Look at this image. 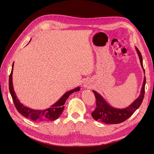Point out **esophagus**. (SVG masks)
<instances>
[{"mask_svg":"<svg viewBox=\"0 0 154 154\" xmlns=\"http://www.w3.org/2000/svg\"><path fill=\"white\" fill-rule=\"evenodd\" d=\"M83 86L85 88H90L91 85H90V83H89V82H85L84 83H83Z\"/></svg>","mask_w":154,"mask_h":154,"instance_id":"obj_1","label":"esophagus"}]
</instances>
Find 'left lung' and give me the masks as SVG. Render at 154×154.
Masks as SVG:
<instances>
[{
  "instance_id": "8db88e82",
  "label": "left lung",
  "mask_w": 154,
  "mask_h": 154,
  "mask_svg": "<svg viewBox=\"0 0 154 154\" xmlns=\"http://www.w3.org/2000/svg\"><path fill=\"white\" fill-rule=\"evenodd\" d=\"M135 49L138 54L141 68L145 74V71L143 65V58L139 50L135 47ZM146 85V77H144V80L141 88V90L140 96L128 106L124 108H116L113 107L103 98V97L93 90L96 99V107L95 110L91 113L93 118L100 122L108 124H115L121 123L128 118H129L137 109L140 106L144 96V89Z\"/></svg>"
}]
</instances>
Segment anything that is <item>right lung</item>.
Returning a JSON list of instances; mask_svg holds the SVG:
<instances>
[{
  "instance_id": "right-lung-1",
  "label": "right lung",
  "mask_w": 154,
  "mask_h": 154,
  "mask_svg": "<svg viewBox=\"0 0 154 154\" xmlns=\"http://www.w3.org/2000/svg\"><path fill=\"white\" fill-rule=\"evenodd\" d=\"M14 63L12 65V69L9 77V90L12 97L14 104L17 110L22 115L26 118L30 119L34 121H48L57 119L61 115L64 106H63L69 96L74 92L80 90V87L77 86L75 88L66 92L54 104L51 105L50 108L45 109H35L27 107L20 103L14 92L13 85V71Z\"/></svg>"
}]
</instances>
